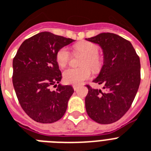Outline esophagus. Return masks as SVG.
<instances>
[{"instance_id": "34e87169", "label": "esophagus", "mask_w": 151, "mask_h": 151, "mask_svg": "<svg viewBox=\"0 0 151 151\" xmlns=\"http://www.w3.org/2000/svg\"><path fill=\"white\" fill-rule=\"evenodd\" d=\"M73 89H74V91H77L78 88V85H73Z\"/></svg>"}]
</instances>
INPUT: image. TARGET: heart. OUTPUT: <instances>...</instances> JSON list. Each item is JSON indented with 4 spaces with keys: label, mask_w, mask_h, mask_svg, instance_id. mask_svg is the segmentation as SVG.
<instances>
[{
    "label": "heart",
    "mask_w": 151,
    "mask_h": 151,
    "mask_svg": "<svg viewBox=\"0 0 151 151\" xmlns=\"http://www.w3.org/2000/svg\"><path fill=\"white\" fill-rule=\"evenodd\" d=\"M74 51L85 54L82 59L83 67L81 68H68L63 72V80L66 84L70 85H80L84 82L92 75V69L95 71L100 70L102 66V59L98 55L99 47L89 41H82L76 44ZM70 58V54L66 48H63L58 52L56 55L57 63L59 66L64 67L68 63Z\"/></svg>",
    "instance_id": "1"
}]
</instances>
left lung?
<instances>
[{
  "instance_id": "1",
  "label": "left lung",
  "mask_w": 151,
  "mask_h": 151,
  "mask_svg": "<svg viewBox=\"0 0 151 151\" xmlns=\"http://www.w3.org/2000/svg\"><path fill=\"white\" fill-rule=\"evenodd\" d=\"M86 40L103 51V65L93 81L106 90L87 85L86 111L99 124L114 123L124 116L136 97L140 84L139 57L131 42L117 34L102 33Z\"/></svg>"
}]
</instances>
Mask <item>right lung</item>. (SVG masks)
<instances>
[{
  "label": "right lung",
  "instance_id": "add662e5",
  "mask_svg": "<svg viewBox=\"0 0 151 151\" xmlns=\"http://www.w3.org/2000/svg\"><path fill=\"white\" fill-rule=\"evenodd\" d=\"M73 41L45 31L27 39L18 49L12 63L13 86L22 108L35 122L53 123L66 112L74 91L59 83L56 55ZM52 85L58 86L55 91H50Z\"/></svg>",
  "mask_w": 151,
  "mask_h": 151
}]
</instances>
